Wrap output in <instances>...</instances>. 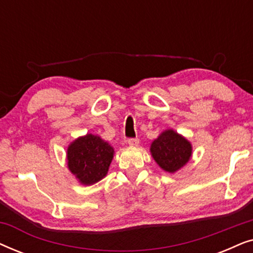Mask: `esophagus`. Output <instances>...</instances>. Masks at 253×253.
<instances>
[{
  "mask_svg": "<svg viewBox=\"0 0 253 253\" xmlns=\"http://www.w3.org/2000/svg\"><path fill=\"white\" fill-rule=\"evenodd\" d=\"M127 144H129L130 146L136 147L138 146V144H139V139H138V138H130V139L127 140Z\"/></svg>",
  "mask_w": 253,
  "mask_h": 253,
  "instance_id": "obj_1",
  "label": "esophagus"
}]
</instances>
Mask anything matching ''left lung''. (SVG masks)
Here are the masks:
<instances>
[{
	"label": "left lung",
	"mask_w": 253,
	"mask_h": 253,
	"mask_svg": "<svg viewBox=\"0 0 253 253\" xmlns=\"http://www.w3.org/2000/svg\"><path fill=\"white\" fill-rule=\"evenodd\" d=\"M150 151L160 168L171 174L184 167L192 155L191 143L172 129L164 131L154 139Z\"/></svg>",
	"instance_id": "left-lung-1"
}]
</instances>
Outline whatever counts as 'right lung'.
Listing matches in <instances>:
<instances>
[{
    "mask_svg": "<svg viewBox=\"0 0 253 253\" xmlns=\"http://www.w3.org/2000/svg\"><path fill=\"white\" fill-rule=\"evenodd\" d=\"M114 158V148L99 136L87 133L69 145L68 168L83 185L101 181L108 172Z\"/></svg>",
    "mask_w": 253,
    "mask_h": 253,
    "instance_id": "right-lung-1",
    "label": "right lung"
}]
</instances>
